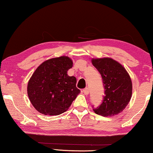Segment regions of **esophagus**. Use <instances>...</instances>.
<instances>
[{
  "label": "esophagus",
  "mask_w": 153,
  "mask_h": 153,
  "mask_svg": "<svg viewBox=\"0 0 153 153\" xmlns=\"http://www.w3.org/2000/svg\"><path fill=\"white\" fill-rule=\"evenodd\" d=\"M82 92L85 94V95H88V93H89V90H88V88H85L82 90Z\"/></svg>",
  "instance_id": "esophagus-1"
}]
</instances>
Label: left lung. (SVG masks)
<instances>
[{
	"mask_svg": "<svg viewBox=\"0 0 153 153\" xmlns=\"http://www.w3.org/2000/svg\"><path fill=\"white\" fill-rule=\"evenodd\" d=\"M93 66L102 76L104 95L99 106L94 108L95 114L113 116L122 112L130 101L132 83L130 76L121 65L109 58L92 60Z\"/></svg>",
	"mask_w": 153,
	"mask_h": 153,
	"instance_id": "8db88e82",
	"label": "left lung"
}]
</instances>
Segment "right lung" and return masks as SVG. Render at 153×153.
<instances>
[{
	"instance_id": "add662e5",
	"label": "right lung",
	"mask_w": 153,
	"mask_h": 153,
	"mask_svg": "<svg viewBox=\"0 0 153 153\" xmlns=\"http://www.w3.org/2000/svg\"><path fill=\"white\" fill-rule=\"evenodd\" d=\"M72 60L61 56L46 60L36 69L28 84V95L35 109L48 116L66 111L80 93L76 79L67 72Z\"/></svg>"
}]
</instances>
